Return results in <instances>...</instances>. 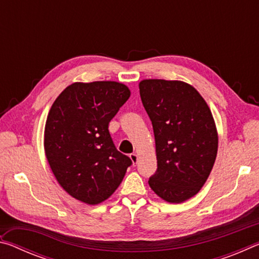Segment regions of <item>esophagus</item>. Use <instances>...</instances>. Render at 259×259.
<instances>
[{"mask_svg": "<svg viewBox=\"0 0 259 259\" xmlns=\"http://www.w3.org/2000/svg\"><path fill=\"white\" fill-rule=\"evenodd\" d=\"M130 159H131V161H133V163L136 164L138 161V155L136 154V153H133V154H130Z\"/></svg>", "mask_w": 259, "mask_h": 259, "instance_id": "esophagus-1", "label": "esophagus"}]
</instances>
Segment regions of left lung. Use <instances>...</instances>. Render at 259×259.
Wrapping results in <instances>:
<instances>
[{
    "instance_id": "left-lung-1",
    "label": "left lung",
    "mask_w": 259,
    "mask_h": 259,
    "mask_svg": "<svg viewBox=\"0 0 259 259\" xmlns=\"http://www.w3.org/2000/svg\"><path fill=\"white\" fill-rule=\"evenodd\" d=\"M139 94L154 131L157 169L148 184L171 203L204 185L217 155L218 136L207 103L182 81L144 80Z\"/></svg>"
}]
</instances>
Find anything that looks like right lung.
<instances>
[{
  "instance_id": "add662e5",
  "label": "right lung",
  "mask_w": 259,
  "mask_h": 259,
  "mask_svg": "<svg viewBox=\"0 0 259 259\" xmlns=\"http://www.w3.org/2000/svg\"><path fill=\"white\" fill-rule=\"evenodd\" d=\"M130 97L119 82H76L52 104L45 129L48 162L60 186L88 204L111 196L123 179L129 156L114 145L108 123Z\"/></svg>"
}]
</instances>
